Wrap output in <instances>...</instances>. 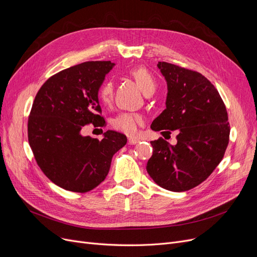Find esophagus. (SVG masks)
Returning <instances> with one entry per match:
<instances>
[{
    "instance_id": "esophagus-1",
    "label": "esophagus",
    "mask_w": 257,
    "mask_h": 257,
    "mask_svg": "<svg viewBox=\"0 0 257 257\" xmlns=\"http://www.w3.org/2000/svg\"><path fill=\"white\" fill-rule=\"evenodd\" d=\"M140 141H139V139H136V138H129L128 139V144L129 145H136V144H138Z\"/></svg>"
}]
</instances>
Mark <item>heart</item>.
<instances>
[{
	"mask_svg": "<svg viewBox=\"0 0 257 257\" xmlns=\"http://www.w3.org/2000/svg\"><path fill=\"white\" fill-rule=\"evenodd\" d=\"M130 75L137 81L145 94L153 93L156 88V81L153 75L148 71L146 67H137L130 71ZM113 94V85L111 81H105L101 85L98 91V96L101 102L104 104L110 103ZM144 117L141 113L138 112H120L115 115L111 125L115 130H118L128 136H133L138 131L140 125L143 124Z\"/></svg>",
	"mask_w": 257,
	"mask_h": 257,
	"instance_id": "1",
	"label": "heart"
}]
</instances>
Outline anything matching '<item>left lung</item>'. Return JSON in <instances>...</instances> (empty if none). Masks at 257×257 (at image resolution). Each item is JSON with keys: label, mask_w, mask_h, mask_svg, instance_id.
I'll return each mask as SVG.
<instances>
[{"label": "left lung", "mask_w": 257, "mask_h": 257, "mask_svg": "<svg viewBox=\"0 0 257 257\" xmlns=\"http://www.w3.org/2000/svg\"><path fill=\"white\" fill-rule=\"evenodd\" d=\"M167 80V108L151 125L163 136L177 132L176 144L152 141L147 172L161 187L185 192L206 180L224 157L230 126L219 91L203 75L158 62Z\"/></svg>", "instance_id": "1"}]
</instances>
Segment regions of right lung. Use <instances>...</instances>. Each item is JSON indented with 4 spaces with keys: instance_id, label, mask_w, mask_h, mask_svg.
<instances>
[{
    "instance_id": "add662e5",
    "label": "right lung",
    "mask_w": 257,
    "mask_h": 257,
    "mask_svg": "<svg viewBox=\"0 0 257 257\" xmlns=\"http://www.w3.org/2000/svg\"><path fill=\"white\" fill-rule=\"evenodd\" d=\"M114 63L86 61L50 77L36 93L28 118V141L38 167L66 191L87 193L109 172L114 153L127 143L108 130L99 141L83 137L86 125L104 127L98 91Z\"/></svg>"
}]
</instances>
